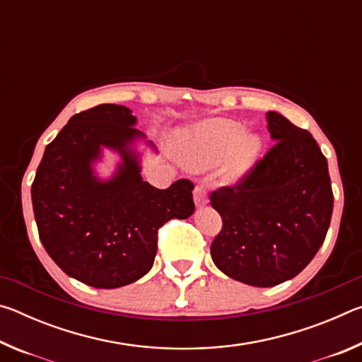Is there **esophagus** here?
<instances>
[{
	"mask_svg": "<svg viewBox=\"0 0 362 362\" xmlns=\"http://www.w3.org/2000/svg\"><path fill=\"white\" fill-rule=\"evenodd\" d=\"M193 196H194V204L201 207L207 204V192L203 185H196L193 189Z\"/></svg>",
	"mask_w": 362,
	"mask_h": 362,
	"instance_id": "obj_1",
	"label": "esophagus"
}]
</instances>
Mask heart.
<instances>
[{
    "instance_id": "1",
    "label": "heart",
    "mask_w": 362,
    "mask_h": 362,
    "mask_svg": "<svg viewBox=\"0 0 362 362\" xmlns=\"http://www.w3.org/2000/svg\"><path fill=\"white\" fill-rule=\"evenodd\" d=\"M262 150V140L230 119H209L179 134V151L189 166L206 169L225 163V175L235 180L247 173Z\"/></svg>"
}]
</instances>
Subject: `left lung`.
Instances as JSON below:
<instances>
[{"mask_svg": "<svg viewBox=\"0 0 362 362\" xmlns=\"http://www.w3.org/2000/svg\"><path fill=\"white\" fill-rule=\"evenodd\" d=\"M276 140L233 187L211 193L222 230L211 244L220 272L272 287L302 272L326 240L334 209L327 159L308 131L269 112Z\"/></svg>", "mask_w": 362, "mask_h": 362, "instance_id": "1", "label": "left lung"}]
</instances>
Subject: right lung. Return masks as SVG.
Instances as JSON below:
<instances>
[{
  "instance_id": "add662e5",
  "label": "right lung",
  "mask_w": 362,
  "mask_h": 362,
  "mask_svg": "<svg viewBox=\"0 0 362 362\" xmlns=\"http://www.w3.org/2000/svg\"><path fill=\"white\" fill-rule=\"evenodd\" d=\"M131 110L102 103L71 116L46 146L32 185L40 240L69 276L97 289L131 284L150 272L158 230L170 218L194 211L193 183L187 179L158 189L140 177V137ZM118 149L123 164L112 181L100 182L90 164L100 146Z\"/></svg>"
}]
</instances>
